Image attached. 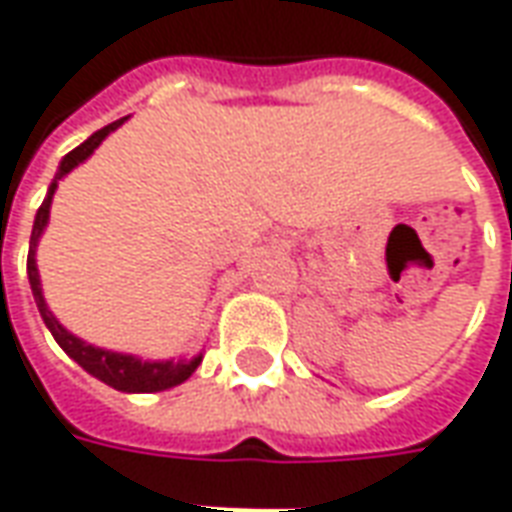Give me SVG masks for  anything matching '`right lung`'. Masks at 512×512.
Returning <instances> with one entry per match:
<instances>
[{
  "mask_svg": "<svg viewBox=\"0 0 512 512\" xmlns=\"http://www.w3.org/2000/svg\"><path fill=\"white\" fill-rule=\"evenodd\" d=\"M123 121H126V118L110 123V126H104V129H99L96 134H90L82 146H76L71 154H65L63 157L60 170H57V176H54V181L49 184V192H46L41 209H38V215H35V226H32V237H30V253H27V275H30L32 295H35V303H38V311H41L46 328L52 331L57 344H60L65 353L74 358L76 364L82 366L85 372H90L93 378L104 380V383L112 386V389L143 391V394H151V391H165L170 389V386H179V383H184V380L190 378L192 372L198 369V364H201V355H198V358H192V361H181V364H173V361H140V358H134V355L110 353V350H101V347L85 344L82 339H76L74 333L65 331L63 325L52 317V311L46 308V300H43V292H41V278H38V264H35V248H38L41 231L46 228V220H49V206H52V195L54 190H57V181L63 179L65 173H71L79 162H85V159L99 148L101 140H104L110 132H115Z\"/></svg>",
  "mask_w": 512,
  "mask_h": 512,
  "instance_id": "right-lung-1",
  "label": "right lung"
}]
</instances>
